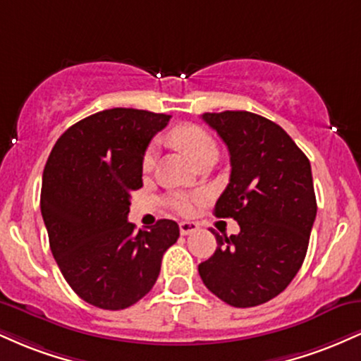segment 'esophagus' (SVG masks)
Segmentation results:
<instances>
[{
	"instance_id": "obj_1",
	"label": "esophagus",
	"mask_w": 361,
	"mask_h": 361,
	"mask_svg": "<svg viewBox=\"0 0 361 361\" xmlns=\"http://www.w3.org/2000/svg\"><path fill=\"white\" fill-rule=\"evenodd\" d=\"M198 231V226L195 222H180V234L181 235H188L193 234Z\"/></svg>"
}]
</instances>
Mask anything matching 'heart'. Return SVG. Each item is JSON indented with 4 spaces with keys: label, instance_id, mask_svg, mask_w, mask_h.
Instances as JSON below:
<instances>
[{
    "label": "heart",
    "instance_id": "heart-1",
    "mask_svg": "<svg viewBox=\"0 0 361 361\" xmlns=\"http://www.w3.org/2000/svg\"><path fill=\"white\" fill-rule=\"evenodd\" d=\"M168 137L176 147H180L195 164L207 159V157H217L219 154L217 144H215L212 135L207 130H204L202 127L195 126V123H183V126L175 127L169 132ZM154 161L156 149L154 146H151L147 147L146 152H144L142 168L149 171V169L154 166ZM166 204L175 214L190 215L193 212L195 198L186 193H171L168 197Z\"/></svg>",
    "mask_w": 361,
    "mask_h": 361
}]
</instances>
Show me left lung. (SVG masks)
<instances>
[{"label": "left lung", "instance_id": "left-lung-1", "mask_svg": "<svg viewBox=\"0 0 361 361\" xmlns=\"http://www.w3.org/2000/svg\"><path fill=\"white\" fill-rule=\"evenodd\" d=\"M231 156L229 185L214 214L241 233H212L217 250L198 264L205 287L233 307H255L288 287L307 252L317 204L307 156L271 120L251 111L204 114Z\"/></svg>", "mask_w": 361, "mask_h": 361}]
</instances>
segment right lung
Masks as SVG:
<instances>
[{
    "label": "right lung",
    "mask_w": 361,
    "mask_h": 361,
    "mask_svg": "<svg viewBox=\"0 0 361 361\" xmlns=\"http://www.w3.org/2000/svg\"><path fill=\"white\" fill-rule=\"evenodd\" d=\"M168 122L147 110L98 111L69 127L45 163L40 210L51 251L69 287L94 307L120 310L142 299L180 238L169 219L139 233L127 221L144 152Z\"/></svg>",
    "instance_id": "1"
}]
</instances>
